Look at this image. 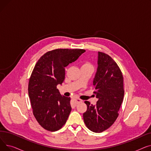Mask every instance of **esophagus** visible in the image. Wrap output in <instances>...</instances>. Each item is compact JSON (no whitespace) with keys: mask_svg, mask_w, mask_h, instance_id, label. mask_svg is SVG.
<instances>
[{"mask_svg":"<svg viewBox=\"0 0 151 151\" xmlns=\"http://www.w3.org/2000/svg\"><path fill=\"white\" fill-rule=\"evenodd\" d=\"M76 103V104H80V103H82V100H81L80 99H74Z\"/></svg>","mask_w":151,"mask_h":151,"instance_id":"1","label":"esophagus"}]
</instances>
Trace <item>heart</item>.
<instances>
[{
    "label": "heart",
    "instance_id": "1",
    "mask_svg": "<svg viewBox=\"0 0 151 151\" xmlns=\"http://www.w3.org/2000/svg\"><path fill=\"white\" fill-rule=\"evenodd\" d=\"M83 65H91L89 64V63H84Z\"/></svg>",
    "mask_w": 151,
    "mask_h": 151
}]
</instances>
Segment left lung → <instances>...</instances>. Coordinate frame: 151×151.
<instances>
[{"label": "left lung", "mask_w": 151, "mask_h": 151, "mask_svg": "<svg viewBox=\"0 0 151 151\" xmlns=\"http://www.w3.org/2000/svg\"><path fill=\"white\" fill-rule=\"evenodd\" d=\"M98 67L93 84V93L98 99L96 105L85 101L87 111L83 114L84 122L90 130L100 133L111 126L119 116L123 101L124 78L116 62L109 55L98 52Z\"/></svg>", "instance_id": "1"}]
</instances>
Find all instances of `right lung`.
Here are the masks:
<instances>
[{
    "mask_svg": "<svg viewBox=\"0 0 151 151\" xmlns=\"http://www.w3.org/2000/svg\"><path fill=\"white\" fill-rule=\"evenodd\" d=\"M86 51L82 49H56L39 59L29 79V96L33 114L42 127L50 132L63 126L71 112L70 98L57 89L65 80V69Z\"/></svg>",
    "mask_w": 151,
    "mask_h": 151,
    "instance_id": "1",
    "label": "right lung"
}]
</instances>
